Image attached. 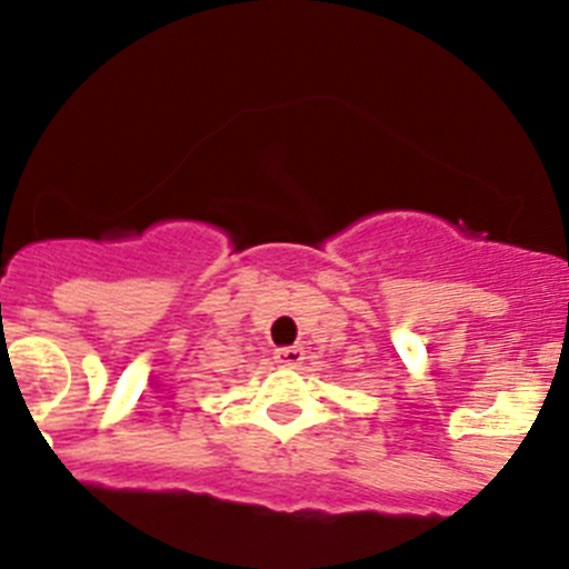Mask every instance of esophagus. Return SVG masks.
Masks as SVG:
<instances>
[{"mask_svg": "<svg viewBox=\"0 0 569 569\" xmlns=\"http://www.w3.org/2000/svg\"><path fill=\"white\" fill-rule=\"evenodd\" d=\"M274 363L278 366H289V369H295V366H300L302 360H306V349L302 347H280L272 352Z\"/></svg>", "mask_w": 569, "mask_h": 569, "instance_id": "esophagus-1", "label": "esophagus"}]
</instances>
